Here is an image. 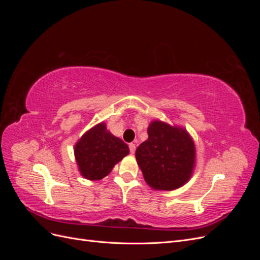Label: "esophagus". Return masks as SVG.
Returning a JSON list of instances; mask_svg holds the SVG:
<instances>
[{"label": "esophagus", "mask_w": 260, "mask_h": 260, "mask_svg": "<svg viewBox=\"0 0 260 260\" xmlns=\"http://www.w3.org/2000/svg\"><path fill=\"white\" fill-rule=\"evenodd\" d=\"M136 148H137L136 144H133V143H130V144H129V149H130V153H131V154H133V153L136 152Z\"/></svg>", "instance_id": "34e87169"}]
</instances>
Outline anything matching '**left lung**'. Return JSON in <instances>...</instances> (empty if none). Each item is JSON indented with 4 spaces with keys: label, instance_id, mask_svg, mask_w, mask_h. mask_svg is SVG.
<instances>
[{
    "label": "left lung",
    "instance_id": "obj_1",
    "mask_svg": "<svg viewBox=\"0 0 260 260\" xmlns=\"http://www.w3.org/2000/svg\"><path fill=\"white\" fill-rule=\"evenodd\" d=\"M147 135L148 139L136 151L145 182L154 190L164 191L185 184L195 166V145L187 131L154 120Z\"/></svg>",
    "mask_w": 260,
    "mask_h": 260
}]
</instances>
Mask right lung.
<instances>
[{
    "mask_svg": "<svg viewBox=\"0 0 260 260\" xmlns=\"http://www.w3.org/2000/svg\"><path fill=\"white\" fill-rule=\"evenodd\" d=\"M128 154V145L107 131L104 122L86 131L75 145V157L80 174L92 181L106 177Z\"/></svg>",
    "mask_w": 260,
    "mask_h": 260,
    "instance_id": "right-lung-1",
    "label": "right lung"
}]
</instances>
